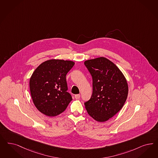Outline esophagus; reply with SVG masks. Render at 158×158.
Instances as JSON below:
<instances>
[{
	"mask_svg": "<svg viewBox=\"0 0 158 158\" xmlns=\"http://www.w3.org/2000/svg\"><path fill=\"white\" fill-rule=\"evenodd\" d=\"M80 98H81V95L79 94L75 95V98H76V99H79Z\"/></svg>",
	"mask_w": 158,
	"mask_h": 158,
	"instance_id": "obj_1",
	"label": "esophagus"
}]
</instances>
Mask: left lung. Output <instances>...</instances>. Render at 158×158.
I'll return each instance as SVG.
<instances>
[{"mask_svg":"<svg viewBox=\"0 0 158 158\" xmlns=\"http://www.w3.org/2000/svg\"><path fill=\"white\" fill-rule=\"evenodd\" d=\"M84 64L93 79L92 95L85 103V108L94 120L106 121L125 103L128 93L127 80L119 68L104 57L86 60Z\"/></svg>","mask_w":158,"mask_h":158,"instance_id":"8db88e82","label":"left lung"}]
</instances>
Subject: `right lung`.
Masks as SVG:
<instances>
[{
  "label": "right lung",
  "mask_w": 158,
  "mask_h": 158,
  "mask_svg": "<svg viewBox=\"0 0 158 158\" xmlns=\"http://www.w3.org/2000/svg\"><path fill=\"white\" fill-rule=\"evenodd\" d=\"M75 65L72 60H47L34 71L30 79L33 103L44 114L54 117L64 112L72 100L66 80Z\"/></svg>",
  "instance_id": "right-lung-1"
}]
</instances>
